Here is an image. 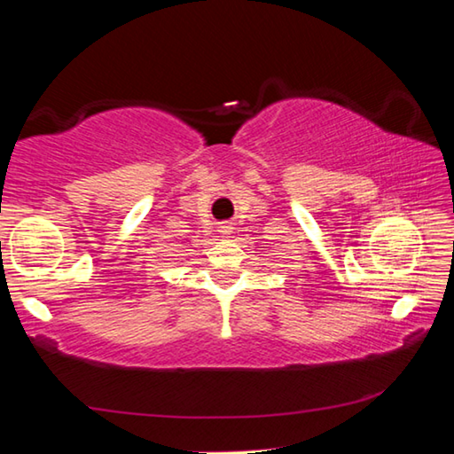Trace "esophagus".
<instances>
[{
  "instance_id": "34e87169",
  "label": "esophagus",
  "mask_w": 454,
  "mask_h": 454,
  "mask_svg": "<svg viewBox=\"0 0 454 454\" xmlns=\"http://www.w3.org/2000/svg\"><path fill=\"white\" fill-rule=\"evenodd\" d=\"M216 228H218V232H220L222 236H228V234L234 230V226L230 224V222H222V224H218Z\"/></svg>"
}]
</instances>
